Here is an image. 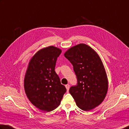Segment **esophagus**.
Instances as JSON below:
<instances>
[{"mask_svg":"<svg viewBox=\"0 0 129 129\" xmlns=\"http://www.w3.org/2000/svg\"><path fill=\"white\" fill-rule=\"evenodd\" d=\"M65 87H66L67 90V91H68V92L69 90V88H70V85H69V84H67V85H65Z\"/></svg>","mask_w":129,"mask_h":129,"instance_id":"esophagus-1","label":"esophagus"}]
</instances>
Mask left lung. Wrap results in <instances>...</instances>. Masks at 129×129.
<instances>
[{
  "label": "left lung",
  "instance_id": "8db88e82",
  "mask_svg": "<svg viewBox=\"0 0 129 129\" xmlns=\"http://www.w3.org/2000/svg\"><path fill=\"white\" fill-rule=\"evenodd\" d=\"M64 56L73 66L77 84L69 89L77 105L88 111L100 105L108 87L106 72L101 58L87 44L81 43L70 48Z\"/></svg>",
  "mask_w": 129,
  "mask_h": 129
}]
</instances>
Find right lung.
<instances>
[{
    "label": "right lung",
    "mask_w": 129,
    "mask_h": 129,
    "mask_svg": "<svg viewBox=\"0 0 129 129\" xmlns=\"http://www.w3.org/2000/svg\"><path fill=\"white\" fill-rule=\"evenodd\" d=\"M61 50L49 46L39 50L29 61L24 78L30 102L42 111L50 112L60 105L67 89L55 71Z\"/></svg>",
    "instance_id": "1"
}]
</instances>
